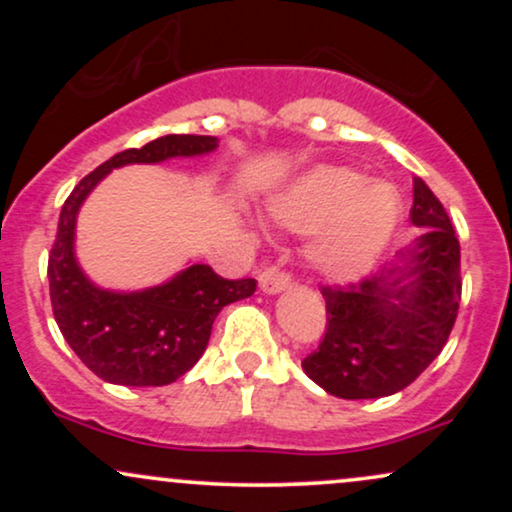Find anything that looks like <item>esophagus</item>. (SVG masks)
<instances>
[{"label":"esophagus","mask_w":512,"mask_h":512,"mask_svg":"<svg viewBox=\"0 0 512 512\" xmlns=\"http://www.w3.org/2000/svg\"><path fill=\"white\" fill-rule=\"evenodd\" d=\"M289 286H291V276L286 272H281V269H276V267L262 269V274H260L262 293H267V296H276V293L286 291Z\"/></svg>","instance_id":"1"}]
</instances>
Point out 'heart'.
<instances>
[{
  "instance_id": "obj_1",
  "label": "heart",
  "mask_w": 512,
  "mask_h": 512,
  "mask_svg": "<svg viewBox=\"0 0 512 512\" xmlns=\"http://www.w3.org/2000/svg\"><path fill=\"white\" fill-rule=\"evenodd\" d=\"M293 233H313L308 262L332 281L368 274L385 255L402 221V197L387 182H368L346 166H315L269 204Z\"/></svg>"
}]
</instances>
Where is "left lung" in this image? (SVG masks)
I'll return each instance as SVG.
<instances>
[{
  "mask_svg": "<svg viewBox=\"0 0 512 512\" xmlns=\"http://www.w3.org/2000/svg\"><path fill=\"white\" fill-rule=\"evenodd\" d=\"M409 219L421 236L390 267L346 289H322L327 332L303 370L334 397L395 395L448 342L460 308V240L421 178H414Z\"/></svg>",
  "mask_w": 512,
  "mask_h": 512,
  "instance_id": "left-lung-1",
  "label": "left lung"
}]
</instances>
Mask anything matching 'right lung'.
Listing matches in <instances>:
<instances>
[{
  "label": "right lung",
  "instance_id": "obj_1",
  "mask_svg": "<svg viewBox=\"0 0 512 512\" xmlns=\"http://www.w3.org/2000/svg\"><path fill=\"white\" fill-rule=\"evenodd\" d=\"M219 139L166 134L127 149L88 173L67 197L48 260L50 301L62 337L88 370L113 385H170L202 358L216 315L250 298L255 279H221L209 264H190L163 284L139 291L103 289L76 260V216L96 185L115 168L207 156Z\"/></svg>",
  "mask_w": 512,
  "mask_h": 512
}]
</instances>
